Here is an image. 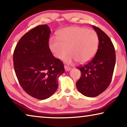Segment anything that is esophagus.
<instances>
[{
    "label": "esophagus",
    "mask_w": 127,
    "mask_h": 127,
    "mask_svg": "<svg viewBox=\"0 0 127 127\" xmlns=\"http://www.w3.org/2000/svg\"><path fill=\"white\" fill-rule=\"evenodd\" d=\"M64 69H65V71H70V70H71V68L69 67H68V66L65 65V66H64Z\"/></svg>",
    "instance_id": "obj_1"
}]
</instances>
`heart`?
<instances>
[{
	"label": "heart",
	"mask_w": 127,
	"mask_h": 127,
	"mask_svg": "<svg viewBox=\"0 0 127 127\" xmlns=\"http://www.w3.org/2000/svg\"><path fill=\"white\" fill-rule=\"evenodd\" d=\"M58 38H50V49L59 59L65 56L68 49L70 54L64 59L68 64L75 61L85 64L93 58L97 51L98 36L93 30L76 26L68 27L58 33Z\"/></svg>",
	"instance_id": "b5f03b06"
}]
</instances>
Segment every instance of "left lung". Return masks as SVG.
<instances>
[{
	"mask_svg": "<svg viewBox=\"0 0 127 127\" xmlns=\"http://www.w3.org/2000/svg\"><path fill=\"white\" fill-rule=\"evenodd\" d=\"M92 27L98 36V49L91 61L77 68L81 75L76 82L78 91L88 97L98 96L108 88L116 61L115 51L110 38L99 28Z\"/></svg>",
	"mask_w": 127,
	"mask_h": 127,
	"instance_id": "1",
	"label": "left lung"
}]
</instances>
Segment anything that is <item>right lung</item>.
<instances>
[{
  "label": "right lung",
  "mask_w": 127,
  "mask_h": 127,
  "mask_svg": "<svg viewBox=\"0 0 127 127\" xmlns=\"http://www.w3.org/2000/svg\"><path fill=\"white\" fill-rule=\"evenodd\" d=\"M50 32L47 25L37 26L21 38L13 53L14 69L20 85L38 99L53 95L58 77L64 72L63 63L50 49Z\"/></svg>",
  "instance_id": "add662e5"
}]
</instances>
